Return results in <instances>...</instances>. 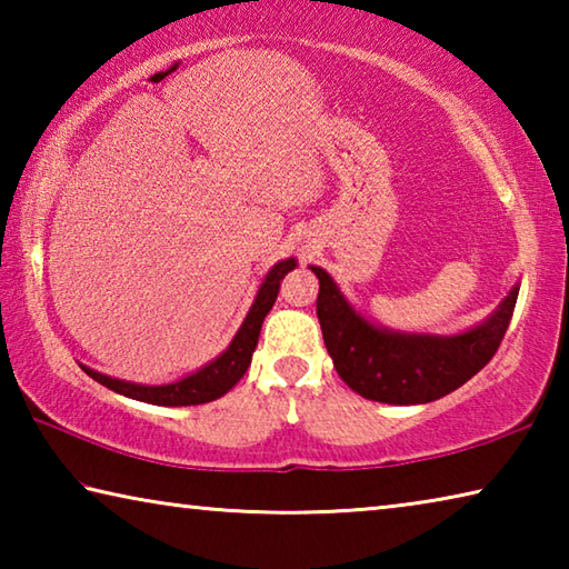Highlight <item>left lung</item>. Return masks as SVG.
Wrapping results in <instances>:
<instances>
[{
	"instance_id": "obj_1",
	"label": "left lung",
	"mask_w": 569,
	"mask_h": 569,
	"mask_svg": "<svg viewBox=\"0 0 569 569\" xmlns=\"http://www.w3.org/2000/svg\"><path fill=\"white\" fill-rule=\"evenodd\" d=\"M311 271L319 278L316 316L336 371L363 399L383 403H429L467 383L492 361L519 293L512 288L477 329L439 339L379 329L346 303L323 268L311 266Z\"/></svg>"
}]
</instances>
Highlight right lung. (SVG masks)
Wrapping results in <instances>:
<instances>
[{"instance_id":"add662e5","label":"right lung","mask_w":569,"mask_h":569,"mask_svg":"<svg viewBox=\"0 0 569 569\" xmlns=\"http://www.w3.org/2000/svg\"><path fill=\"white\" fill-rule=\"evenodd\" d=\"M296 261L288 258V261L276 263L271 271H268L266 281L258 288L256 303L250 306L243 326H240L236 339L230 341L228 349L218 356L216 361H210L203 369L190 373V377L180 379L176 383H166V387H142V383H130L120 379H110L100 371H92L88 366H82V371L92 377L102 387L122 393L128 399H138L146 403H156V407H192V403H208L223 397L240 381V377L248 371L250 359H253V351L258 346V336H261V326L266 313L271 311L278 288H281L283 276L293 271Z\"/></svg>"}]
</instances>
